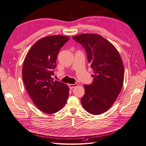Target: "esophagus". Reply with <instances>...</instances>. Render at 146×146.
Masks as SVG:
<instances>
[{
  "label": "esophagus",
  "instance_id": "obj_1",
  "mask_svg": "<svg viewBox=\"0 0 146 146\" xmlns=\"http://www.w3.org/2000/svg\"><path fill=\"white\" fill-rule=\"evenodd\" d=\"M77 86V83H74V84H69V87L70 90L73 89L74 88L76 87Z\"/></svg>",
  "mask_w": 146,
  "mask_h": 146
}]
</instances>
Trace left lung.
<instances>
[{
    "label": "left lung",
    "instance_id": "left-lung-1",
    "mask_svg": "<svg viewBox=\"0 0 146 146\" xmlns=\"http://www.w3.org/2000/svg\"><path fill=\"white\" fill-rule=\"evenodd\" d=\"M72 38L85 48L94 72L92 83L84 85L82 105L92 114H102L111 107L123 86L124 69L121 57L116 47L98 34H80Z\"/></svg>",
    "mask_w": 146,
    "mask_h": 146
}]
</instances>
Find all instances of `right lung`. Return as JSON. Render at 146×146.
I'll list each match as a JSON object with an SVG mask.
<instances>
[{"label": "right lung", "mask_w": 146, "mask_h": 146, "mask_svg": "<svg viewBox=\"0 0 146 146\" xmlns=\"http://www.w3.org/2000/svg\"><path fill=\"white\" fill-rule=\"evenodd\" d=\"M69 37L53 35L35 42L26 55L23 66V79L30 97L41 111L53 114L62 108L68 99L69 88L54 81L56 60L61 47Z\"/></svg>", "instance_id": "add662e5"}]
</instances>
